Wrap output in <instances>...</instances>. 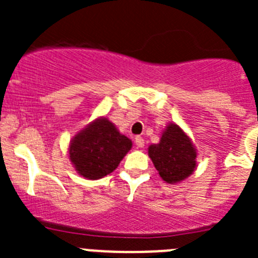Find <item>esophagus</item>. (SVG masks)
I'll list each match as a JSON object with an SVG mask.
<instances>
[{"label": "esophagus", "mask_w": 258, "mask_h": 258, "mask_svg": "<svg viewBox=\"0 0 258 258\" xmlns=\"http://www.w3.org/2000/svg\"><path fill=\"white\" fill-rule=\"evenodd\" d=\"M135 142H136L137 147H140V148H142L145 146V140L142 139L141 136H137L136 139H135Z\"/></svg>", "instance_id": "1"}]
</instances>
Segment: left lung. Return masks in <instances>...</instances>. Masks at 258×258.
I'll list each match as a JSON object with an SVG mask.
<instances>
[{"instance_id":"8db88e82","label":"left lung","mask_w":258,"mask_h":258,"mask_svg":"<svg viewBox=\"0 0 258 258\" xmlns=\"http://www.w3.org/2000/svg\"><path fill=\"white\" fill-rule=\"evenodd\" d=\"M148 155L163 181L176 183L188 177L196 167V151L191 140L176 124L163 132L160 144L151 145Z\"/></svg>"}]
</instances>
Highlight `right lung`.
I'll return each instance as SVG.
<instances>
[{
  "mask_svg": "<svg viewBox=\"0 0 258 258\" xmlns=\"http://www.w3.org/2000/svg\"><path fill=\"white\" fill-rule=\"evenodd\" d=\"M131 146L112 122L98 118L72 140L70 158L81 176L98 179L116 170Z\"/></svg>",
  "mask_w": 258,
  "mask_h": 258,
  "instance_id": "right-lung-1",
  "label": "right lung"
}]
</instances>
